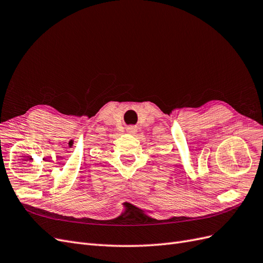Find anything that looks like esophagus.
Instances as JSON below:
<instances>
[{
  "label": "esophagus",
  "mask_w": 263,
  "mask_h": 263,
  "mask_svg": "<svg viewBox=\"0 0 263 263\" xmlns=\"http://www.w3.org/2000/svg\"><path fill=\"white\" fill-rule=\"evenodd\" d=\"M136 130H137V128L135 126H128V127H127V132L130 133V134H134Z\"/></svg>",
  "instance_id": "34e87169"
}]
</instances>
